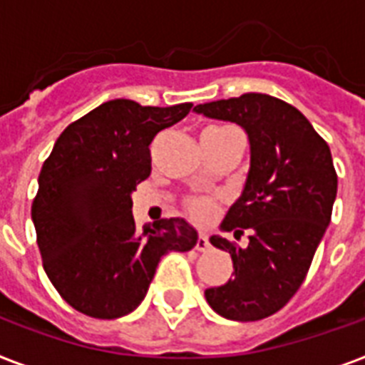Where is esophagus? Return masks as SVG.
I'll return each instance as SVG.
<instances>
[{"label":"esophagus","instance_id":"esophagus-1","mask_svg":"<svg viewBox=\"0 0 365 365\" xmlns=\"http://www.w3.org/2000/svg\"><path fill=\"white\" fill-rule=\"evenodd\" d=\"M195 248L199 250V252H206V250L210 248L208 237H206V235H199V239H197V244H195Z\"/></svg>","mask_w":365,"mask_h":365}]
</instances>
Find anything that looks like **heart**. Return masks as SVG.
Here are the masks:
<instances>
[{
    "instance_id": "b5f03b06",
    "label": "heart",
    "mask_w": 365,
    "mask_h": 365,
    "mask_svg": "<svg viewBox=\"0 0 365 365\" xmlns=\"http://www.w3.org/2000/svg\"><path fill=\"white\" fill-rule=\"evenodd\" d=\"M189 208H191L195 216H205L206 212L210 210V202L208 200H191Z\"/></svg>"
}]
</instances>
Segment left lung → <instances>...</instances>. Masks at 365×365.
Returning <instances> with one entry per match:
<instances>
[{"label": "left lung", "mask_w": 365, "mask_h": 365, "mask_svg": "<svg viewBox=\"0 0 365 365\" xmlns=\"http://www.w3.org/2000/svg\"><path fill=\"white\" fill-rule=\"evenodd\" d=\"M195 111L248 134V176L222 231L252 235L246 248L210 237L231 254L235 272L205 297L220 317L254 322L280 311L305 280L337 195L331 151L299 110L269 94L246 93Z\"/></svg>", "instance_id": "obj_1"}]
</instances>
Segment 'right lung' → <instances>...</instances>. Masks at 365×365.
Here are the masks:
<instances>
[{
    "label": "right lung",
    "mask_w": 365,
    "mask_h": 365,
    "mask_svg": "<svg viewBox=\"0 0 365 365\" xmlns=\"http://www.w3.org/2000/svg\"><path fill=\"white\" fill-rule=\"evenodd\" d=\"M191 106L104 102L71 123L43 163L31 222L43 269L76 311L125 317L143 301L160 257L197 244L183 217L138 229L130 197L151 172L149 143Z\"/></svg>",
    "instance_id": "obj_1"
}]
</instances>
